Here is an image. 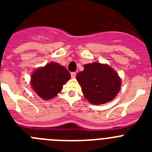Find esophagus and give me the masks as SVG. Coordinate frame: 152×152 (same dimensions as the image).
<instances>
[{
	"mask_svg": "<svg viewBox=\"0 0 152 152\" xmlns=\"http://www.w3.org/2000/svg\"><path fill=\"white\" fill-rule=\"evenodd\" d=\"M71 76H72V78H75V77H76V73H75V72H72V73H71Z\"/></svg>",
	"mask_w": 152,
	"mask_h": 152,
	"instance_id": "1",
	"label": "esophagus"
}]
</instances>
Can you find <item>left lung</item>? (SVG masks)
<instances>
[{"label": "left lung", "mask_w": 152, "mask_h": 152, "mask_svg": "<svg viewBox=\"0 0 152 152\" xmlns=\"http://www.w3.org/2000/svg\"><path fill=\"white\" fill-rule=\"evenodd\" d=\"M77 74V80L90 103L100 105L115 98L120 89L121 80L112 68L99 62L87 64Z\"/></svg>", "instance_id": "1"}]
</instances>
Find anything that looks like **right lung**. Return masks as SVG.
I'll return each instance as SVG.
<instances>
[{"mask_svg": "<svg viewBox=\"0 0 152 152\" xmlns=\"http://www.w3.org/2000/svg\"><path fill=\"white\" fill-rule=\"evenodd\" d=\"M71 77L69 72L56 62H50L36 69L31 76L33 91L44 100H49L62 90Z\"/></svg>", "mask_w": 152, "mask_h": 152, "instance_id": "obj_1", "label": "right lung"}]
</instances>
